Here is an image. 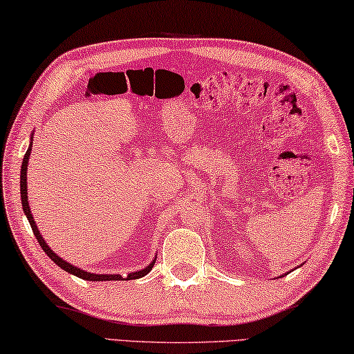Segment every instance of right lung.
<instances>
[{
  "label": "right lung",
  "instance_id": "add662e5",
  "mask_svg": "<svg viewBox=\"0 0 354 354\" xmlns=\"http://www.w3.org/2000/svg\"><path fill=\"white\" fill-rule=\"evenodd\" d=\"M30 153H31V145L28 147V150H26V153L24 156V161H21V172H20V194H21V205H24V212L26 215V218H28L30 225H31V230L32 232H35V236L37 239V242H39V245L42 247V250L47 253V257L50 258L53 263L58 264L59 268H62L63 270L69 272V274H73L75 277H79V279H84V280H91V281H107V280H123L122 275H97V274H90V272H85L82 269H77L75 266L66 263V261H63L62 258L58 257V254H55L52 252V248H48L47 243L44 242V239H42V236L39 234V230H37L36 223L35 220H32V215H31V210L28 207V193H26V166H28V160H30ZM155 266V261L153 263H150L149 266H147L145 269L139 270V272H134V274H128L127 275V280H134V279H140V277H144L149 274V272L153 269Z\"/></svg>",
  "mask_w": 354,
  "mask_h": 354
}]
</instances>
